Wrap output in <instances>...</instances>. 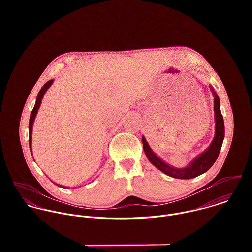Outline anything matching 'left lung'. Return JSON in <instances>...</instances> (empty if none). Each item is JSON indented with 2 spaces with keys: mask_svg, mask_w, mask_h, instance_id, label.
Masks as SVG:
<instances>
[{
  "mask_svg": "<svg viewBox=\"0 0 252 252\" xmlns=\"http://www.w3.org/2000/svg\"><path fill=\"white\" fill-rule=\"evenodd\" d=\"M211 92L213 94L214 97V120H215V133L214 137L210 143V146L199 156H197L188 166L178 168L174 167L172 165H169L168 163L164 162L159 157H158L146 139V137L142 135V145H143V151H145L146 156L148 157L149 160L160 171L165 173L168 176H171L173 178H179V179H189L194 178L204 172H206L218 159L220 152L221 150L222 142L224 139V122L223 117L220 112V97L215 93L212 87H210Z\"/></svg>",
  "mask_w": 252,
  "mask_h": 252,
  "instance_id": "1",
  "label": "left lung"
}]
</instances>
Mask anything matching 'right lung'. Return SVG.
Segmentation results:
<instances>
[{
	"label": "right lung",
	"instance_id": "add662e5",
	"mask_svg": "<svg viewBox=\"0 0 252 252\" xmlns=\"http://www.w3.org/2000/svg\"><path fill=\"white\" fill-rule=\"evenodd\" d=\"M53 82H54V80H51V81L47 82V83L43 86V88L41 89V91H40L39 94H38L37 100H35L34 106H33V109H32V113H31V116H30V122H29V145H30V151H31L32 155V131L33 121H34L35 116H37V113H38V110H39V107H40V105H41V102H42V99H43V97H44V94H46V92L48 91V89L52 86ZM55 185H57L58 187L63 188V186H60V185H58V184H55Z\"/></svg>",
	"mask_w": 252,
	"mask_h": 252
}]
</instances>
